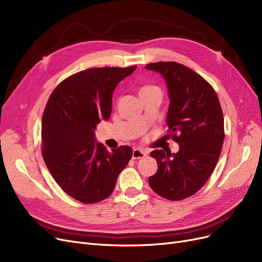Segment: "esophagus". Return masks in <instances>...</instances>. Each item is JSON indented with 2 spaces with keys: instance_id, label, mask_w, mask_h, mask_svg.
I'll use <instances>...</instances> for the list:
<instances>
[{
  "instance_id": "34e87169",
  "label": "esophagus",
  "mask_w": 262,
  "mask_h": 262,
  "mask_svg": "<svg viewBox=\"0 0 262 262\" xmlns=\"http://www.w3.org/2000/svg\"><path fill=\"white\" fill-rule=\"evenodd\" d=\"M146 156V153L144 150L139 149V148H134L132 152V158L133 160H140V158H144Z\"/></svg>"
}]
</instances>
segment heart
I'll return each instance as SVG.
<instances>
[{
	"label": "heart",
	"instance_id": "1",
	"mask_svg": "<svg viewBox=\"0 0 262 262\" xmlns=\"http://www.w3.org/2000/svg\"><path fill=\"white\" fill-rule=\"evenodd\" d=\"M156 89H157V87H155V86H153V85H143V86L140 87L139 93H140V95H142V94L147 93V92H149V91L156 90Z\"/></svg>",
	"mask_w": 262,
	"mask_h": 262
}]
</instances>
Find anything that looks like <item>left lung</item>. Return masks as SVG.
Masks as SVG:
<instances>
[{
  "label": "left lung",
  "instance_id": "obj_1",
  "mask_svg": "<svg viewBox=\"0 0 262 262\" xmlns=\"http://www.w3.org/2000/svg\"><path fill=\"white\" fill-rule=\"evenodd\" d=\"M145 69L166 82L169 107L166 123L179 144L177 153L155 149L157 171L148 184L161 196L179 201L194 194L210 178L224 141V119L213 87L177 62L149 63Z\"/></svg>",
  "mask_w": 262,
  "mask_h": 262
}]
</instances>
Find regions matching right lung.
Listing matches in <instances>:
<instances>
[{
    "label": "right lung",
    "mask_w": 262,
    "mask_h": 262,
    "mask_svg": "<svg viewBox=\"0 0 262 262\" xmlns=\"http://www.w3.org/2000/svg\"><path fill=\"white\" fill-rule=\"evenodd\" d=\"M136 69L85 70L60 83L47 102L42 157L55 182L77 201L90 204L108 198L131 160L130 146L109 152L95 139V130L112 115L116 86Z\"/></svg>",
    "instance_id": "obj_1"
}]
</instances>
